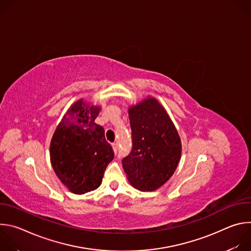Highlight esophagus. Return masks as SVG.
<instances>
[{"label": "esophagus", "instance_id": "1", "mask_svg": "<svg viewBox=\"0 0 251 251\" xmlns=\"http://www.w3.org/2000/svg\"><path fill=\"white\" fill-rule=\"evenodd\" d=\"M112 148H113V151H114V153H115V154H117V151H118V146H117L116 143H113V144H112Z\"/></svg>", "mask_w": 251, "mask_h": 251}]
</instances>
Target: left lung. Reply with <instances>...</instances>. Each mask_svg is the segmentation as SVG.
<instances>
[{
	"mask_svg": "<svg viewBox=\"0 0 251 251\" xmlns=\"http://www.w3.org/2000/svg\"><path fill=\"white\" fill-rule=\"evenodd\" d=\"M133 146L122 160L128 181L137 190L164 186L181 160L182 142L163 105L148 96L128 109Z\"/></svg>",
	"mask_w": 251,
	"mask_h": 251,
	"instance_id": "left-lung-1",
	"label": "left lung"
}]
</instances>
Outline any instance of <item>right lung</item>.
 <instances>
[{
	"label": "right lung",
	"instance_id": "obj_1",
	"mask_svg": "<svg viewBox=\"0 0 251 251\" xmlns=\"http://www.w3.org/2000/svg\"><path fill=\"white\" fill-rule=\"evenodd\" d=\"M100 110L98 105L77 100L62 117L50 141L52 169L60 182L76 195L96 190L114 158L104 128L94 122Z\"/></svg>",
	"mask_w": 251,
	"mask_h": 251
}]
</instances>
